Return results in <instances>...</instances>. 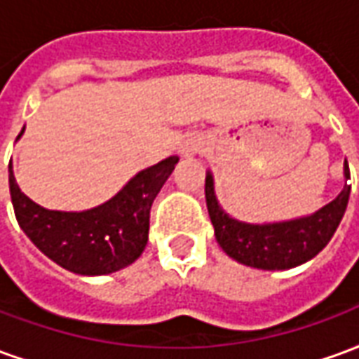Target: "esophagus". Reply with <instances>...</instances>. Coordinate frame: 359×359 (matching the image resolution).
Listing matches in <instances>:
<instances>
[{"label":"esophagus","instance_id":"34e87169","mask_svg":"<svg viewBox=\"0 0 359 359\" xmlns=\"http://www.w3.org/2000/svg\"><path fill=\"white\" fill-rule=\"evenodd\" d=\"M203 148V138L198 136V134H188L184 136L179 144V154L182 157H190L194 156L196 151H200Z\"/></svg>","mask_w":359,"mask_h":359}]
</instances>
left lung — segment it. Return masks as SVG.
Returning a JSON list of instances; mask_svg holds the SVG:
<instances>
[{
	"instance_id": "obj_1",
	"label": "left lung",
	"mask_w": 359,
	"mask_h": 359,
	"mask_svg": "<svg viewBox=\"0 0 359 359\" xmlns=\"http://www.w3.org/2000/svg\"><path fill=\"white\" fill-rule=\"evenodd\" d=\"M350 169L344 159V188L340 194L311 215L246 223L229 215L215 196L213 172H205V203L219 246L234 262L254 269L285 271L306 264L329 244L342 221L350 198Z\"/></svg>"
}]
</instances>
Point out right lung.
I'll return each mask as SVG.
<instances>
[{
    "label": "right lung",
    "instance_id": "obj_1",
    "mask_svg": "<svg viewBox=\"0 0 359 359\" xmlns=\"http://www.w3.org/2000/svg\"><path fill=\"white\" fill-rule=\"evenodd\" d=\"M25 134V128L17 136ZM179 157L171 156L136 172L107 202L84 211L42 208L20 192L9 163L15 217L36 248L63 269L100 277L134 264L148 244L149 210Z\"/></svg>",
    "mask_w": 359,
    "mask_h": 359
}]
</instances>
